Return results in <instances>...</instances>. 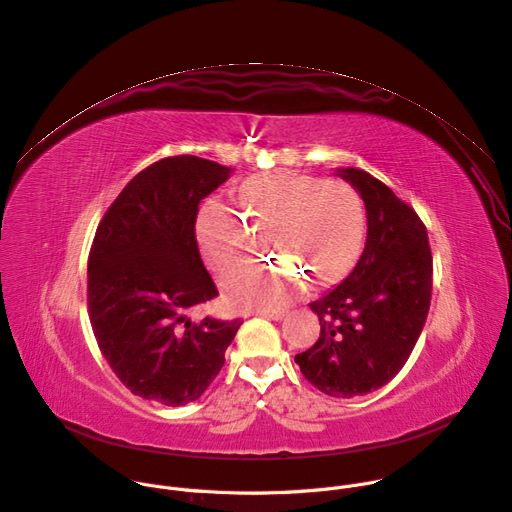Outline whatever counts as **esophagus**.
<instances>
[{
  "label": "esophagus",
  "mask_w": 512,
  "mask_h": 512,
  "mask_svg": "<svg viewBox=\"0 0 512 512\" xmlns=\"http://www.w3.org/2000/svg\"><path fill=\"white\" fill-rule=\"evenodd\" d=\"M261 316H265V318H269V320H282L284 316H286V312L284 310H267V312H259Z\"/></svg>",
  "instance_id": "obj_1"
}]
</instances>
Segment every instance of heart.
Listing matches in <instances>:
<instances>
[{"label": "heart", "instance_id": "obj_1", "mask_svg": "<svg viewBox=\"0 0 512 512\" xmlns=\"http://www.w3.org/2000/svg\"><path fill=\"white\" fill-rule=\"evenodd\" d=\"M239 206L212 198L196 220V237L208 265L226 280L247 267L259 239L291 267H257L230 284L241 306L284 308L312 277L324 286L355 261L365 230L359 194L341 179H320L296 171L259 173L239 188Z\"/></svg>", "mask_w": 512, "mask_h": 512}]
</instances>
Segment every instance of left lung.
I'll use <instances>...</instances> for the list:
<instances>
[{"mask_svg": "<svg viewBox=\"0 0 512 512\" xmlns=\"http://www.w3.org/2000/svg\"><path fill=\"white\" fill-rule=\"evenodd\" d=\"M367 214L363 253L337 288L312 302L318 341L296 355L302 376L335 398L388 384L410 357L431 306L433 255L418 214L363 169H339Z\"/></svg>", "mask_w": 512, "mask_h": 512, "instance_id": "obj_1", "label": "left lung"}]
</instances>
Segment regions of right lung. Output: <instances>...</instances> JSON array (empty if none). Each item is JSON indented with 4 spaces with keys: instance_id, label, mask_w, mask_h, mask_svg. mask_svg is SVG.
I'll return each mask as SVG.
<instances>
[{
    "instance_id": "add662e5",
    "label": "right lung",
    "mask_w": 512,
    "mask_h": 512,
    "mask_svg": "<svg viewBox=\"0 0 512 512\" xmlns=\"http://www.w3.org/2000/svg\"><path fill=\"white\" fill-rule=\"evenodd\" d=\"M232 171L165 157L128 181L98 224L87 259V310L118 380L165 406L198 400L224 365L241 318H188L218 296L200 257V202Z\"/></svg>"
}]
</instances>
